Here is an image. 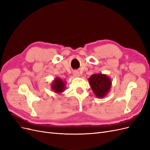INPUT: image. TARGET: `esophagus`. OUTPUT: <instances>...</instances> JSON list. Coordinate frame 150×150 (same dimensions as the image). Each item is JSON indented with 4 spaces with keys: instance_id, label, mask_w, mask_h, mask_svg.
Masks as SVG:
<instances>
[{
    "instance_id": "obj_1",
    "label": "esophagus",
    "mask_w": 150,
    "mask_h": 150,
    "mask_svg": "<svg viewBox=\"0 0 150 150\" xmlns=\"http://www.w3.org/2000/svg\"><path fill=\"white\" fill-rule=\"evenodd\" d=\"M73 74H74V76L75 77H79V76H80V74L79 73V71H75L74 73H73Z\"/></svg>"
}]
</instances>
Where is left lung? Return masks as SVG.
Returning a JSON list of instances; mask_svg holds the SVG:
<instances>
[{"label":"left lung","instance_id":"1","mask_svg":"<svg viewBox=\"0 0 150 150\" xmlns=\"http://www.w3.org/2000/svg\"><path fill=\"white\" fill-rule=\"evenodd\" d=\"M89 81L92 91L98 98L106 96L111 88L112 81L106 74H94L89 77Z\"/></svg>","mask_w":150,"mask_h":150}]
</instances>
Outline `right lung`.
Wrapping results in <instances>:
<instances>
[{
  "label": "right lung",
  "instance_id": "right-lung-1",
  "mask_svg": "<svg viewBox=\"0 0 150 150\" xmlns=\"http://www.w3.org/2000/svg\"><path fill=\"white\" fill-rule=\"evenodd\" d=\"M65 82L60 78L56 77L51 84V89L56 93H61L65 89Z\"/></svg>",
  "mask_w": 150,
  "mask_h": 150
}]
</instances>
